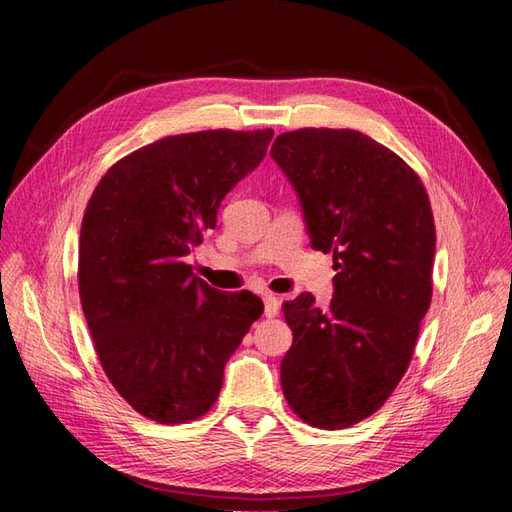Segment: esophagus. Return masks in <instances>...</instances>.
I'll return each mask as SVG.
<instances>
[{
  "mask_svg": "<svg viewBox=\"0 0 512 512\" xmlns=\"http://www.w3.org/2000/svg\"><path fill=\"white\" fill-rule=\"evenodd\" d=\"M264 314L268 319L277 317V314H279V297H275V295L264 297Z\"/></svg>",
  "mask_w": 512,
  "mask_h": 512,
  "instance_id": "34e87169",
  "label": "esophagus"
}]
</instances>
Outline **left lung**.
Wrapping results in <instances>:
<instances>
[{
  "instance_id": "8db88e82",
  "label": "left lung",
  "mask_w": 512,
  "mask_h": 512,
  "mask_svg": "<svg viewBox=\"0 0 512 512\" xmlns=\"http://www.w3.org/2000/svg\"><path fill=\"white\" fill-rule=\"evenodd\" d=\"M270 156L295 187L314 250L334 257V297L284 303L290 409L319 429L372 416L405 376L431 303L436 226L418 173L354 129L306 127Z\"/></svg>"
}]
</instances>
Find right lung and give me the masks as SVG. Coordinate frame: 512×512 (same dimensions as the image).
Listing matches in <instances>:
<instances>
[{"mask_svg": "<svg viewBox=\"0 0 512 512\" xmlns=\"http://www.w3.org/2000/svg\"><path fill=\"white\" fill-rule=\"evenodd\" d=\"M273 136L211 129L160 138L118 160L88 202L79 244L83 314L103 372L149 420L204 416L226 361L262 317L253 292L215 290L184 259Z\"/></svg>", "mask_w": 512, "mask_h": 512, "instance_id": "obj_1", "label": "right lung"}]
</instances>
